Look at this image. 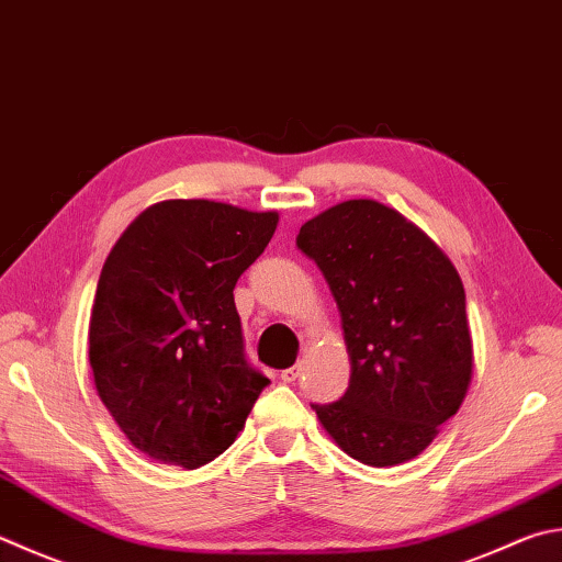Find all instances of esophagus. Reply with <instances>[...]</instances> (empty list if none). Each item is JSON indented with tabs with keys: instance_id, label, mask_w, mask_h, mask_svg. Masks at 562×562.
I'll use <instances>...</instances> for the list:
<instances>
[{
	"instance_id": "1",
	"label": "esophagus",
	"mask_w": 562,
	"mask_h": 562,
	"mask_svg": "<svg viewBox=\"0 0 562 562\" xmlns=\"http://www.w3.org/2000/svg\"><path fill=\"white\" fill-rule=\"evenodd\" d=\"M299 376H301V367L299 364L283 369V372H281V381H285V384H291V381H295Z\"/></svg>"
}]
</instances>
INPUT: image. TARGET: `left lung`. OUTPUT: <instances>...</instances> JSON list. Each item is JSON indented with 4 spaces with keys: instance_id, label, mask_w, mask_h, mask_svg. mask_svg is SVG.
Returning <instances> with one entry per match:
<instances>
[{
    "instance_id": "1",
    "label": "left lung",
    "mask_w": 562,
    "mask_h": 562,
    "mask_svg": "<svg viewBox=\"0 0 562 562\" xmlns=\"http://www.w3.org/2000/svg\"><path fill=\"white\" fill-rule=\"evenodd\" d=\"M295 245L330 285L349 355L340 401L313 404L337 446L369 468L426 450L472 381L458 269L426 232L376 200H345L305 222Z\"/></svg>"
}]
</instances>
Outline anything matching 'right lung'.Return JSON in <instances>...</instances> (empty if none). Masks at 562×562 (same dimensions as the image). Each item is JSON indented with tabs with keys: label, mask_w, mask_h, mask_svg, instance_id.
Masks as SVG:
<instances>
[{
	"label": "right lung",
	"mask_w": 562,
	"mask_h": 562,
	"mask_svg": "<svg viewBox=\"0 0 562 562\" xmlns=\"http://www.w3.org/2000/svg\"><path fill=\"white\" fill-rule=\"evenodd\" d=\"M277 225L273 210L164 200L104 261L88 337L94 389L151 460L186 470L215 460L269 384L245 359L232 291Z\"/></svg>",
	"instance_id": "add662e5"
}]
</instances>
